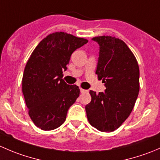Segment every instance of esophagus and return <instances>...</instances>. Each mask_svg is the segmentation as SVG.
<instances>
[{
  "label": "esophagus",
  "instance_id": "esophagus-1",
  "mask_svg": "<svg viewBox=\"0 0 160 160\" xmlns=\"http://www.w3.org/2000/svg\"><path fill=\"white\" fill-rule=\"evenodd\" d=\"M88 90H84V89H82V88H80V93H88Z\"/></svg>",
  "mask_w": 160,
  "mask_h": 160
}]
</instances>
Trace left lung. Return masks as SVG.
Returning a JSON list of instances; mask_svg holds the SVG:
<instances>
[{
	"instance_id": "obj_1",
	"label": "left lung",
	"mask_w": 160,
	"mask_h": 160,
	"mask_svg": "<svg viewBox=\"0 0 160 160\" xmlns=\"http://www.w3.org/2000/svg\"><path fill=\"white\" fill-rule=\"evenodd\" d=\"M100 46L96 74L104 92L90 90L91 101L85 107L90 124L101 132L118 128L133 109L139 91V68L129 48L112 36L92 38Z\"/></svg>"
}]
</instances>
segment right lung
Instances as JSON below:
<instances>
[{
	"label": "right lung",
	"mask_w": 160,
	"mask_h": 160,
	"mask_svg": "<svg viewBox=\"0 0 160 160\" xmlns=\"http://www.w3.org/2000/svg\"><path fill=\"white\" fill-rule=\"evenodd\" d=\"M88 42L66 32H54L38 43L28 59L22 77V93L31 119L42 130L62 125L80 95L77 85L62 80V71L67 70L72 53Z\"/></svg>",
	"instance_id": "add662e5"
}]
</instances>
